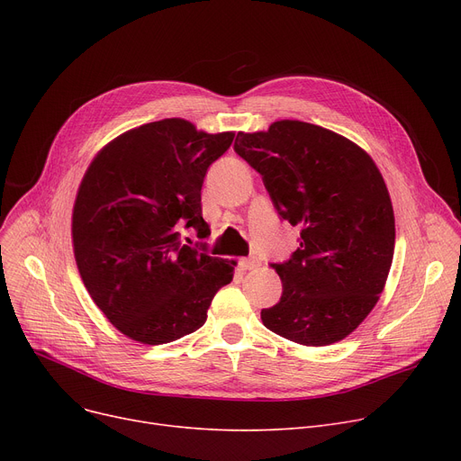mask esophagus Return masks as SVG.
<instances>
[{
  "mask_svg": "<svg viewBox=\"0 0 461 461\" xmlns=\"http://www.w3.org/2000/svg\"><path fill=\"white\" fill-rule=\"evenodd\" d=\"M239 265H240V269H243V271H252V269L259 267V261L254 259V258H245V259L239 261Z\"/></svg>",
  "mask_w": 461,
  "mask_h": 461,
  "instance_id": "34e87169",
  "label": "esophagus"
}]
</instances>
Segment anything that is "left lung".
<instances>
[{
    "mask_svg": "<svg viewBox=\"0 0 461 461\" xmlns=\"http://www.w3.org/2000/svg\"><path fill=\"white\" fill-rule=\"evenodd\" d=\"M233 149L303 228L292 259L273 265L282 297L261 310L263 325L310 348L344 340L377 304L393 265L394 211L379 167L355 141L299 119L239 132Z\"/></svg>",
    "mask_w": 461,
    "mask_h": 461,
    "instance_id": "8db88e82",
    "label": "left lung"
}]
</instances>
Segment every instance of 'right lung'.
Wrapping results in <instances>:
<instances>
[{
	"mask_svg": "<svg viewBox=\"0 0 461 461\" xmlns=\"http://www.w3.org/2000/svg\"><path fill=\"white\" fill-rule=\"evenodd\" d=\"M235 132L209 134L181 117L119 134L95 155L72 207V250L93 303L127 338L160 346L198 330L237 261L181 243L203 239L202 185Z\"/></svg>",
	"mask_w": 461,
	"mask_h": 461,
	"instance_id": "right-lung-1",
	"label": "right lung"
}]
</instances>
